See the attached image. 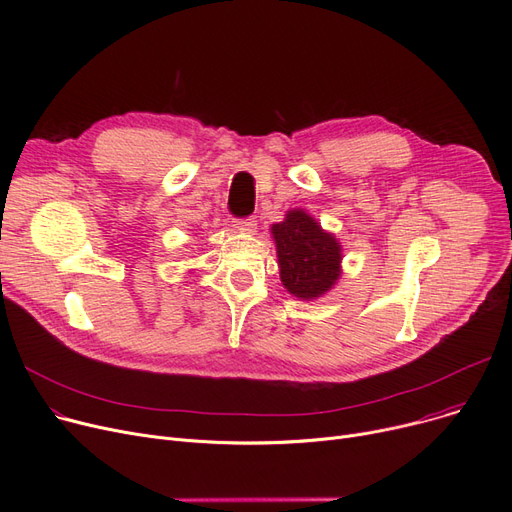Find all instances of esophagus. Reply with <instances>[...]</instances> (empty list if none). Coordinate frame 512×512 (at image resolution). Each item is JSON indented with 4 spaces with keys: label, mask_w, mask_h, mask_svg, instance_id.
Segmentation results:
<instances>
[{
    "label": "esophagus",
    "mask_w": 512,
    "mask_h": 512,
    "mask_svg": "<svg viewBox=\"0 0 512 512\" xmlns=\"http://www.w3.org/2000/svg\"><path fill=\"white\" fill-rule=\"evenodd\" d=\"M257 220L255 218H236L234 220V228L240 232H255Z\"/></svg>",
    "instance_id": "esophagus-1"
}]
</instances>
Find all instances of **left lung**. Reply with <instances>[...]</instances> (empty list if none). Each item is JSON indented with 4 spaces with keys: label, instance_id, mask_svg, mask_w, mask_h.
I'll return each mask as SVG.
<instances>
[{
    "label": "left lung",
    "instance_id": "8db88e82",
    "mask_svg": "<svg viewBox=\"0 0 512 512\" xmlns=\"http://www.w3.org/2000/svg\"><path fill=\"white\" fill-rule=\"evenodd\" d=\"M280 278L290 294L299 299H315L328 292L340 276V245L319 228L305 211H290L286 220L272 228Z\"/></svg>",
    "mask_w": 512,
    "mask_h": 512
}]
</instances>
